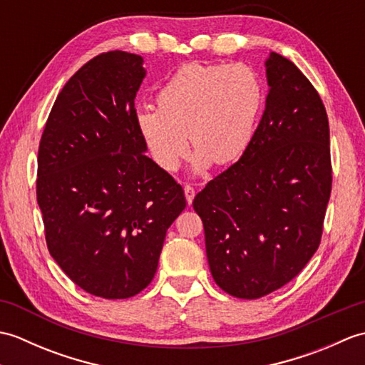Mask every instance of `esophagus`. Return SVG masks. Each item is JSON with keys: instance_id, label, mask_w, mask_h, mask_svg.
<instances>
[{"instance_id": "34e87169", "label": "esophagus", "mask_w": 365, "mask_h": 365, "mask_svg": "<svg viewBox=\"0 0 365 365\" xmlns=\"http://www.w3.org/2000/svg\"><path fill=\"white\" fill-rule=\"evenodd\" d=\"M183 191H185V197H187V202L191 205L192 204V199H195V196H196L195 188H192L191 185H187V187L183 188Z\"/></svg>"}]
</instances>
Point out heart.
Instances as JSON below:
<instances>
[{"label": "heart", "mask_w": 365, "mask_h": 365, "mask_svg": "<svg viewBox=\"0 0 365 365\" xmlns=\"http://www.w3.org/2000/svg\"><path fill=\"white\" fill-rule=\"evenodd\" d=\"M262 102V83L251 67L187 64L160 89L158 108L139 110L135 122L152 160L168 173L187 157L188 133L200 170L212 161L229 165L247 149Z\"/></svg>", "instance_id": "1"}]
</instances>
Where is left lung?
Here are the masks:
<instances>
[{
  "label": "left lung",
  "mask_w": 365,
  "mask_h": 365,
  "mask_svg": "<svg viewBox=\"0 0 365 365\" xmlns=\"http://www.w3.org/2000/svg\"><path fill=\"white\" fill-rule=\"evenodd\" d=\"M268 96L242 157L195 197L215 282L235 298L281 289L319 250L332 170L319 92L292 61H265Z\"/></svg>",
  "instance_id": "left-lung-1"
}]
</instances>
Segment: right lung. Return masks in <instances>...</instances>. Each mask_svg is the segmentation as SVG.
<instances>
[{
    "label": "right lung",
    "mask_w": 365,
    "mask_h": 365,
    "mask_svg": "<svg viewBox=\"0 0 365 365\" xmlns=\"http://www.w3.org/2000/svg\"><path fill=\"white\" fill-rule=\"evenodd\" d=\"M143 63L115 50L84 64L59 92L38 144L48 251L76 285L106 299L135 297L152 282L166 230L187 207L138 133Z\"/></svg>",
    "instance_id": "add662e5"
}]
</instances>
